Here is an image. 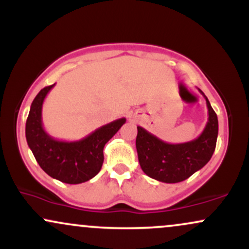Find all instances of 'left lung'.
Instances as JSON below:
<instances>
[{
	"label": "left lung",
	"mask_w": 249,
	"mask_h": 249,
	"mask_svg": "<svg viewBox=\"0 0 249 249\" xmlns=\"http://www.w3.org/2000/svg\"><path fill=\"white\" fill-rule=\"evenodd\" d=\"M199 90V89H198ZM206 99L208 121L198 138L181 144H170L142 126H137L136 147L142 170L150 178L176 184L190 178L212 158L218 138V117Z\"/></svg>",
	"instance_id": "obj_1"
}]
</instances>
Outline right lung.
Returning a JSON list of instances; mask_svg holds the SVG:
<instances>
[{"label":"right lung","mask_w":249,"mask_h":249,"mask_svg":"<svg viewBox=\"0 0 249 249\" xmlns=\"http://www.w3.org/2000/svg\"><path fill=\"white\" fill-rule=\"evenodd\" d=\"M55 84L42 89L31 103L25 124V138L36 161L51 178L65 184H82L101 171L103 148L126 119L119 118L98 127L84 138L75 142L53 138L43 127L42 107L45 97Z\"/></svg>","instance_id":"obj_1"}]
</instances>
